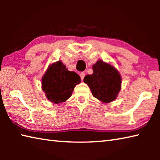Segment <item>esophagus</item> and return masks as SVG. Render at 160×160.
<instances>
[{"label":"esophagus","instance_id":"34e87169","mask_svg":"<svg viewBox=\"0 0 160 160\" xmlns=\"http://www.w3.org/2000/svg\"><path fill=\"white\" fill-rule=\"evenodd\" d=\"M85 72H80V78H81V80H83V79H84V78H85Z\"/></svg>","mask_w":160,"mask_h":160}]
</instances>
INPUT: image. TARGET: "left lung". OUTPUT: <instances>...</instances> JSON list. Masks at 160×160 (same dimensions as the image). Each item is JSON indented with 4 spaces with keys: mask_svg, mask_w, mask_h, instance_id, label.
<instances>
[{
    "mask_svg": "<svg viewBox=\"0 0 160 160\" xmlns=\"http://www.w3.org/2000/svg\"><path fill=\"white\" fill-rule=\"evenodd\" d=\"M92 70L93 73L87 75L83 81L93 97L103 103L114 101L121 89V76L118 70L102 60L97 61Z\"/></svg>",
    "mask_w": 160,
    "mask_h": 160,
    "instance_id": "8db88e82",
    "label": "left lung"
}]
</instances>
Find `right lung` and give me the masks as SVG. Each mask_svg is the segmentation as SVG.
Returning <instances> with one entry per match:
<instances>
[{
	"label": "right lung",
	"instance_id": "right-lung-1",
	"mask_svg": "<svg viewBox=\"0 0 160 160\" xmlns=\"http://www.w3.org/2000/svg\"><path fill=\"white\" fill-rule=\"evenodd\" d=\"M80 82L76 72L69 71L61 61L51 63L42 76V88L47 98L54 104L66 102Z\"/></svg>",
	"mask_w": 160,
	"mask_h": 160
}]
</instances>
